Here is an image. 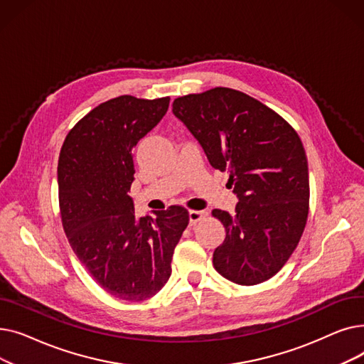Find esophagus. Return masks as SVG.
Listing matches in <instances>:
<instances>
[{"label": "esophagus", "mask_w": 364, "mask_h": 364, "mask_svg": "<svg viewBox=\"0 0 364 364\" xmlns=\"http://www.w3.org/2000/svg\"><path fill=\"white\" fill-rule=\"evenodd\" d=\"M208 213H205V211H188V218H190V224H196L198 221H200L205 215H206Z\"/></svg>", "instance_id": "obj_1"}]
</instances>
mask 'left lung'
<instances>
[{
    "mask_svg": "<svg viewBox=\"0 0 364 364\" xmlns=\"http://www.w3.org/2000/svg\"><path fill=\"white\" fill-rule=\"evenodd\" d=\"M172 113L211 166L228 172L239 200L233 215L213 211L225 227L215 270L243 286L269 280L295 251L309 217V164L296 131L261 102L224 87L176 99Z\"/></svg>",
    "mask_w": 364,
    "mask_h": 364,
    "instance_id": "left-lung-1",
    "label": "left lung"
}]
</instances>
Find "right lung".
Listing matches in <instances>:
<instances>
[{
	"label": "right lung",
	"instance_id": "1",
	"mask_svg": "<svg viewBox=\"0 0 364 364\" xmlns=\"http://www.w3.org/2000/svg\"><path fill=\"white\" fill-rule=\"evenodd\" d=\"M168 106L169 97L105 102L69 131L60 150L57 183L68 240L91 277L124 301H143L164 288L188 224L187 209L176 205L139 218L128 195L132 149Z\"/></svg>",
	"mask_w": 364,
	"mask_h": 364
}]
</instances>
